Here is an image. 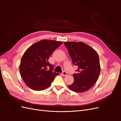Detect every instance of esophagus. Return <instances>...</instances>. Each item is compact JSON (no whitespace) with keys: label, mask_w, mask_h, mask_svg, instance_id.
<instances>
[{"label":"esophagus","mask_w":121,"mask_h":121,"mask_svg":"<svg viewBox=\"0 0 121 121\" xmlns=\"http://www.w3.org/2000/svg\"><path fill=\"white\" fill-rule=\"evenodd\" d=\"M62 75H63V76H66L67 75V73L65 72L64 71L63 73H62Z\"/></svg>","instance_id":"34e87169"}]
</instances>
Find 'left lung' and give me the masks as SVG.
Returning <instances> with one entry per match:
<instances>
[{"mask_svg":"<svg viewBox=\"0 0 121 121\" xmlns=\"http://www.w3.org/2000/svg\"><path fill=\"white\" fill-rule=\"evenodd\" d=\"M73 64L78 65L74 81L68 86L71 90L83 92L95 84L100 72L98 54L93 48L82 42H65Z\"/></svg>","mask_w":121,"mask_h":121,"instance_id":"8db88e82","label":"left lung"}]
</instances>
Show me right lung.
<instances>
[{
    "instance_id": "add662e5",
    "label": "right lung",
    "mask_w": 121,
    "mask_h": 121,
    "mask_svg": "<svg viewBox=\"0 0 121 121\" xmlns=\"http://www.w3.org/2000/svg\"><path fill=\"white\" fill-rule=\"evenodd\" d=\"M63 42L42 40L30 46L22 57L20 72L22 78L30 88L41 91L48 88L59 73L53 72V65L48 59ZM50 69L47 70V68Z\"/></svg>"
}]
</instances>
